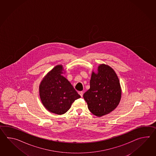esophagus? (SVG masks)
I'll return each mask as SVG.
<instances>
[{"mask_svg":"<svg viewBox=\"0 0 156 156\" xmlns=\"http://www.w3.org/2000/svg\"><path fill=\"white\" fill-rule=\"evenodd\" d=\"M79 94L80 96H81V97H83V91H79Z\"/></svg>","mask_w":156,"mask_h":156,"instance_id":"34e87169","label":"esophagus"}]
</instances>
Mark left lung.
<instances>
[{"label": "left lung", "instance_id": "left-lung-1", "mask_svg": "<svg viewBox=\"0 0 156 156\" xmlns=\"http://www.w3.org/2000/svg\"><path fill=\"white\" fill-rule=\"evenodd\" d=\"M98 72L93 71L89 89L83 97L94 115L100 117L112 112L119 105L122 96L119 80L113 69L100 64Z\"/></svg>", "mask_w": 156, "mask_h": 156}]
</instances>
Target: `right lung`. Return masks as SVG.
<instances>
[{"mask_svg":"<svg viewBox=\"0 0 156 156\" xmlns=\"http://www.w3.org/2000/svg\"><path fill=\"white\" fill-rule=\"evenodd\" d=\"M65 73L62 65H57L44 76L39 86L43 106L50 112L58 115L66 113L74 101L81 98L68 80L62 75Z\"/></svg>","mask_w":156,"mask_h":156,"instance_id":"1","label":"right lung"}]
</instances>
